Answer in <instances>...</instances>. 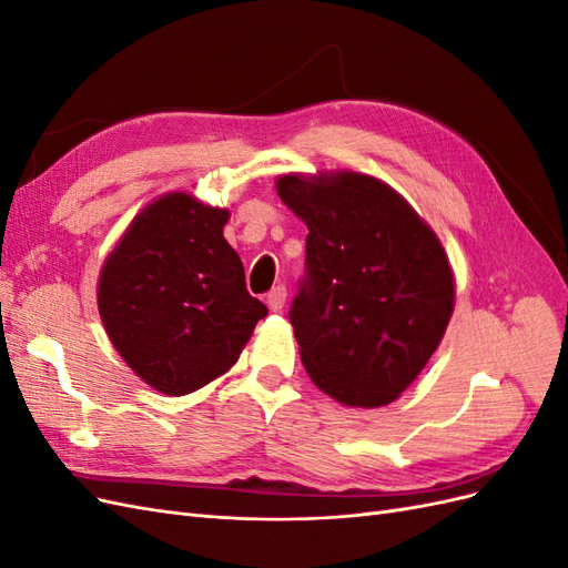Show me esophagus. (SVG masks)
<instances>
[{
    "mask_svg": "<svg viewBox=\"0 0 568 568\" xmlns=\"http://www.w3.org/2000/svg\"><path fill=\"white\" fill-rule=\"evenodd\" d=\"M286 303V286H274L267 294V307L272 313H282V307Z\"/></svg>",
    "mask_w": 568,
    "mask_h": 568,
    "instance_id": "1",
    "label": "esophagus"
}]
</instances>
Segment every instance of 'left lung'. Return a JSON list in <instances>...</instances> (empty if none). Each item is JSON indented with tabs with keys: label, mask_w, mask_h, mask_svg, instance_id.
Instances as JSON below:
<instances>
[{
	"label": "left lung",
	"mask_w": 568,
	"mask_h": 568,
	"mask_svg": "<svg viewBox=\"0 0 568 568\" xmlns=\"http://www.w3.org/2000/svg\"><path fill=\"white\" fill-rule=\"evenodd\" d=\"M305 225V277L288 311L313 384L348 407L393 403L438 348L455 280L436 232L386 182L282 175Z\"/></svg>",
	"instance_id": "left-lung-1"
}]
</instances>
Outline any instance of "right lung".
Segmentation results:
<instances>
[{
	"instance_id": "right-lung-1",
	"label": "right lung",
	"mask_w": 568,
	"mask_h": 568,
	"mask_svg": "<svg viewBox=\"0 0 568 568\" xmlns=\"http://www.w3.org/2000/svg\"><path fill=\"white\" fill-rule=\"evenodd\" d=\"M230 211L192 194L151 201L99 274L104 329L130 369L165 395L225 374L267 307L246 291L242 257L222 236Z\"/></svg>"
}]
</instances>
